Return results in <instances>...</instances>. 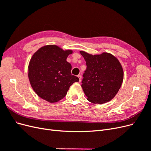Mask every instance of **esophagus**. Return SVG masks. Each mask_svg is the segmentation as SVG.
I'll list each match as a JSON object with an SVG mask.
<instances>
[{"label":"esophagus","mask_w":151,"mask_h":151,"mask_svg":"<svg viewBox=\"0 0 151 151\" xmlns=\"http://www.w3.org/2000/svg\"><path fill=\"white\" fill-rule=\"evenodd\" d=\"M77 77H78V78L79 79V82H81V78H82L81 76V75H78V76H77Z\"/></svg>","instance_id":"34e87169"}]
</instances>
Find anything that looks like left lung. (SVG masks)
Listing matches in <instances>:
<instances>
[{"instance_id": "left-lung-1", "label": "left lung", "mask_w": 151, "mask_h": 151, "mask_svg": "<svg viewBox=\"0 0 151 151\" xmlns=\"http://www.w3.org/2000/svg\"><path fill=\"white\" fill-rule=\"evenodd\" d=\"M86 62L82 88L89 101L95 104L107 103L115 96L123 80V70L113 55H100L80 52Z\"/></svg>"}]
</instances>
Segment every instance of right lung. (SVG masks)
<instances>
[{
    "instance_id": "right-lung-1",
    "label": "right lung",
    "mask_w": 151,
    "mask_h": 151,
    "mask_svg": "<svg viewBox=\"0 0 151 151\" xmlns=\"http://www.w3.org/2000/svg\"><path fill=\"white\" fill-rule=\"evenodd\" d=\"M72 50H63L57 45L40 48L31 57L28 66L30 84L38 96L49 103L64 98L70 86L79 82L72 75V65L66 60Z\"/></svg>"
}]
</instances>
